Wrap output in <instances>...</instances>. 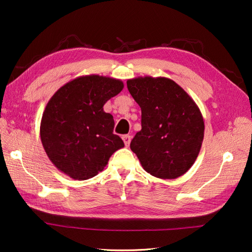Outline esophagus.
I'll use <instances>...</instances> for the list:
<instances>
[{"mask_svg":"<svg viewBox=\"0 0 252 252\" xmlns=\"http://www.w3.org/2000/svg\"><path fill=\"white\" fill-rule=\"evenodd\" d=\"M131 138H132V136H131V135H129V134H126V135H123V136H122V140H123V142H125L126 146H129V145H130Z\"/></svg>","mask_w":252,"mask_h":252,"instance_id":"obj_1","label":"esophagus"}]
</instances>
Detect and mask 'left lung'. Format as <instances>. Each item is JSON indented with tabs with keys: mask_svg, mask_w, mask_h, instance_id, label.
<instances>
[{
	"mask_svg": "<svg viewBox=\"0 0 252 252\" xmlns=\"http://www.w3.org/2000/svg\"><path fill=\"white\" fill-rule=\"evenodd\" d=\"M127 90L142 110V130L130 147L146 172L176 179L199 154L205 123L195 101L167 78L127 80Z\"/></svg>",
	"mask_w": 252,
	"mask_h": 252,
	"instance_id": "8db88e82",
	"label": "left lung"
}]
</instances>
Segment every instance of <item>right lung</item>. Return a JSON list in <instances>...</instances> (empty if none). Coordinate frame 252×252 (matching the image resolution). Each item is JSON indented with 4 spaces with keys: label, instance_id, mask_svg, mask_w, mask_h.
<instances>
[{
    "label": "right lung",
    "instance_id": "right-lung-1",
    "mask_svg": "<svg viewBox=\"0 0 252 252\" xmlns=\"http://www.w3.org/2000/svg\"><path fill=\"white\" fill-rule=\"evenodd\" d=\"M123 89L120 80L85 76L63 85L47 103L41 141L51 161L74 180H88L125 146L114 134L115 121L103 106Z\"/></svg>",
    "mask_w": 252,
    "mask_h": 252
}]
</instances>
